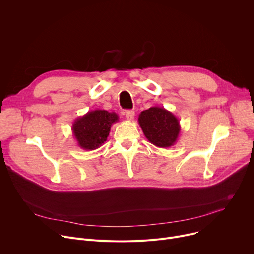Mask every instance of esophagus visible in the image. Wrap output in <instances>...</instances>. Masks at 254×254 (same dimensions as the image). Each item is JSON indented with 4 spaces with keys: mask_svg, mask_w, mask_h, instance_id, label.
I'll return each mask as SVG.
<instances>
[{
    "mask_svg": "<svg viewBox=\"0 0 254 254\" xmlns=\"http://www.w3.org/2000/svg\"><path fill=\"white\" fill-rule=\"evenodd\" d=\"M126 118L127 121H132L134 118V112L133 111H127L126 112Z\"/></svg>",
    "mask_w": 254,
    "mask_h": 254,
    "instance_id": "esophagus-1",
    "label": "esophagus"
}]
</instances>
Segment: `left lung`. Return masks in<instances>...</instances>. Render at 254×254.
Masks as SVG:
<instances>
[{
    "instance_id": "8db88e82",
    "label": "left lung",
    "mask_w": 254,
    "mask_h": 254,
    "mask_svg": "<svg viewBox=\"0 0 254 254\" xmlns=\"http://www.w3.org/2000/svg\"><path fill=\"white\" fill-rule=\"evenodd\" d=\"M137 121L144 136L156 147H172L179 138L180 122L175 115L164 107H150L139 114Z\"/></svg>"
}]
</instances>
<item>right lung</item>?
I'll return each instance as SVG.
<instances>
[{
  "label": "right lung",
  "mask_w": 254,
  "mask_h": 254,
  "mask_svg": "<svg viewBox=\"0 0 254 254\" xmlns=\"http://www.w3.org/2000/svg\"><path fill=\"white\" fill-rule=\"evenodd\" d=\"M118 122L119 116L114 112L90 111L73 122L72 132L81 149L93 151L102 146L111 132L112 126Z\"/></svg>",
  "instance_id": "add662e5"
}]
</instances>
